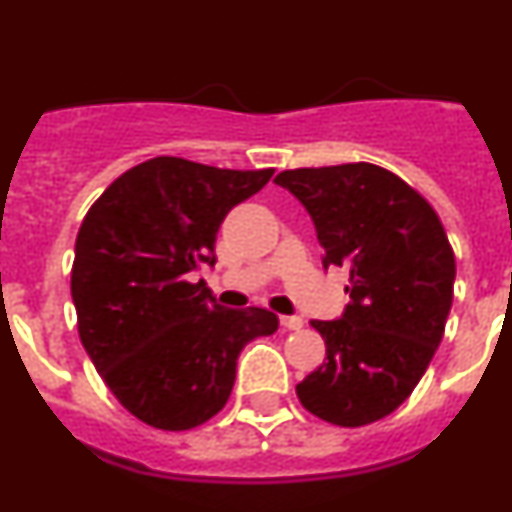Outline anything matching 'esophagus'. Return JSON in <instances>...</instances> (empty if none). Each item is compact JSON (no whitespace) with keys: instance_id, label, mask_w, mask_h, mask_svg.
<instances>
[{"instance_id":"34e87169","label":"esophagus","mask_w":512,"mask_h":512,"mask_svg":"<svg viewBox=\"0 0 512 512\" xmlns=\"http://www.w3.org/2000/svg\"><path fill=\"white\" fill-rule=\"evenodd\" d=\"M281 326L288 328V331H301L303 318L301 316H281Z\"/></svg>"}]
</instances>
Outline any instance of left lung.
<instances>
[{
	"instance_id": "1",
	"label": "left lung",
	"mask_w": 512,
	"mask_h": 512,
	"mask_svg": "<svg viewBox=\"0 0 512 512\" xmlns=\"http://www.w3.org/2000/svg\"><path fill=\"white\" fill-rule=\"evenodd\" d=\"M276 184L311 214L323 266L351 271L343 318L311 321L326 363L298 383V401L333 426L381 421L411 396L443 338L453 246L433 206L383 166L288 169Z\"/></svg>"
}]
</instances>
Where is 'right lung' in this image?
<instances>
[{
    "label": "right lung",
    "mask_w": 512,
    "mask_h": 512,
    "mask_svg": "<svg viewBox=\"0 0 512 512\" xmlns=\"http://www.w3.org/2000/svg\"><path fill=\"white\" fill-rule=\"evenodd\" d=\"M273 176L181 156L131 166L86 211L72 263L77 328L116 401L141 423L189 430L229 401L241 348L278 328L268 308H224L204 281L231 209Z\"/></svg>",
    "instance_id": "1"
}]
</instances>
